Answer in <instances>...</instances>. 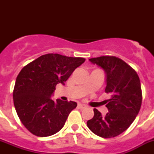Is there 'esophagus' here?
Instances as JSON below:
<instances>
[{
	"label": "esophagus",
	"mask_w": 154,
	"mask_h": 154,
	"mask_svg": "<svg viewBox=\"0 0 154 154\" xmlns=\"http://www.w3.org/2000/svg\"><path fill=\"white\" fill-rule=\"evenodd\" d=\"M78 107L79 109H84V108H85V107H86V106H85V105H84V104H81V103H79V104H78Z\"/></svg>",
	"instance_id": "1"
}]
</instances>
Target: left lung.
Here are the masks:
<instances>
[{
	"label": "left lung",
	"instance_id": "obj_1",
	"mask_svg": "<svg viewBox=\"0 0 154 154\" xmlns=\"http://www.w3.org/2000/svg\"><path fill=\"white\" fill-rule=\"evenodd\" d=\"M104 69L106 76L105 92L110 95L106 106L109 112L103 116L94 109V116L87 121L89 130L99 137L111 138L119 135L132 124L142 103L140 78L133 68L115 56L89 59Z\"/></svg>",
	"mask_w": 154,
	"mask_h": 154
}]
</instances>
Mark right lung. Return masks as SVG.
<instances>
[{"mask_svg":"<svg viewBox=\"0 0 154 154\" xmlns=\"http://www.w3.org/2000/svg\"><path fill=\"white\" fill-rule=\"evenodd\" d=\"M83 58L46 54L25 65L19 72L13 92L19 119L37 137H49L64 126L75 102L51 99L57 84L65 85Z\"/></svg>","mask_w":154,"mask_h":154,"instance_id":"right-lung-1","label":"right lung"}]
</instances>
